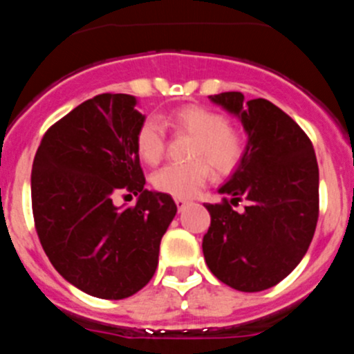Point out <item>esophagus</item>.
<instances>
[{
    "label": "esophagus",
    "instance_id": "obj_1",
    "mask_svg": "<svg viewBox=\"0 0 354 354\" xmlns=\"http://www.w3.org/2000/svg\"><path fill=\"white\" fill-rule=\"evenodd\" d=\"M175 204H177V207H179V209H183V207H186L187 204H189V200H186V198H175Z\"/></svg>",
    "mask_w": 354,
    "mask_h": 354
}]
</instances>
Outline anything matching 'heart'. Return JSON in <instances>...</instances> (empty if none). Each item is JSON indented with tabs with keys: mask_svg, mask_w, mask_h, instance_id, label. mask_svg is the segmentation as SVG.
Wrapping results in <instances>:
<instances>
[{
	"mask_svg": "<svg viewBox=\"0 0 354 354\" xmlns=\"http://www.w3.org/2000/svg\"><path fill=\"white\" fill-rule=\"evenodd\" d=\"M165 126L192 134L195 138L192 158L195 161L186 165L174 162L156 171L154 186L159 192L175 198H192L211 177L207 162L220 174H230L239 167L245 154V140L220 111L205 106H184L165 118ZM134 143L140 159L156 165L165 152V127L161 122L158 118H147L140 126Z\"/></svg>",
	"mask_w": 354,
	"mask_h": 354,
	"instance_id": "b5f03b06",
	"label": "heart"
}]
</instances>
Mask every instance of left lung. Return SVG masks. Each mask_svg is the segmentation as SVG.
<instances>
[{
  "mask_svg": "<svg viewBox=\"0 0 354 354\" xmlns=\"http://www.w3.org/2000/svg\"><path fill=\"white\" fill-rule=\"evenodd\" d=\"M236 115L248 134L245 154L221 204H205L211 227L202 241L209 270L220 282L259 292L282 282L310 246L319 218V168L301 127L266 99L241 92L209 95ZM249 200L243 213L232 209Z\"/></svg>",
  "mask_w": 354,
  "mask_h": 354,
  "instance_id": "1",
  "label": "left lung"
}]
</instances>
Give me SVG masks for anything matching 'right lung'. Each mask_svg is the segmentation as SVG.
I'll return each mask as SVG.
<instances>
[{
    "label": "right lung",
    "mask_w": 354,
    "mask_h": 354,
    "mask_svg": "<svg viewBox=\"0 0 354 354\" xmlns=\"http://www.w3.org/2000/svg\"><path fill=\"white\" fill-rule=\"evenodd\" d=\"M145 117L136 97L101 93L44 134L31 170V207L55 270L83 292L124 299L150 282L177 205L145 189L136 133ZM120 192L139 195L117 208Z\"/></svg>",
    "instance_id": "right-lung-1"
}]
</instances>
